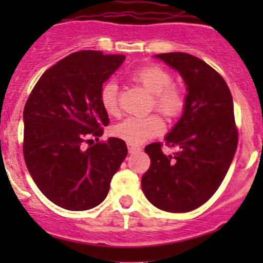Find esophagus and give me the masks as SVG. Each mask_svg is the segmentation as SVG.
<instances>
[{
    "label": "esophagus",
    "instance_id": "esophagus-1",
    "mask_svg": "<svg viewBox=\"0 0 263 263\" xmlns=\"http://www.w3.org/2000/svg\"><path fill=\"white\" fill-rule=\"evenodd\" d=\"M127 146H128V153H129V154L137 153V151L141 150V147H140V146H136V145H131V144H128V145H127Z\"/></svg>",
    "mask_w": 263,
    "mask_h": 263
}]
</instances>
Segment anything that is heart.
I'll use <instances>...</instances> for the list:
<instances>
[{
	"instance_id": "obj_1",
	"label": "heart",
	"mask_w": 263,
	"mask_h": 263,
	"mask_svg": "<svg viewBox=\"0 0 263 263\" xmlns=\"http://www.w3.org/2000/svg\"><path fill=\"white\" fill-rule=\"evenodd\" d=\"M132 78L154 95V105L164 116L173 118L182 112L184 98L181 90L172 85V75L168 71L150 65L135 71ZM117 89V84L113 81L105 82L100 89V104L108 115H116L118 109ZM163 131L164 123L158 116L128 117L112 128V134L116 137L131 145L142 144Z\"/></svg>"
}]
</instances>
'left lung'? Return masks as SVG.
<instances>
[{
    "label": "left lung",
    "mask_w": 263,
    "mask_h": 263,
    "mask_svg": "<svg viewBox=\"0 0 263 263\" xmlns=\"http://www.w3.org/2000/svg\"><path fill=\"white\" fill-rule=\"evenodd\" d=\"M154 57L181 75L187 94L181 118L165 136L166 144L178 151L165 155L159 142L147 145L151 165L141 187L155 208L187 213L216 192L234 158L238 132L233 98L224 79L200 58L182 52Z\"/></svg>",
    "instance_id": "8db88e82"
}]
</instances>
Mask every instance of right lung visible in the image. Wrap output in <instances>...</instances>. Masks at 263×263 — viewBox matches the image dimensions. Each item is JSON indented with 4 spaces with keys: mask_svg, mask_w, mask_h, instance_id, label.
<instances>
[{
    "mask_svg": "<svg viewBox=\"0 0 263 263\" xmlns=\"http://www.w3.org/2000/svg\"><path fill=\"white\" fill-rule=\"evenodd\" d=\"M126 60L98 50H80L42 75L24 108V158L31 178L60 208L84 211L104 201L110 181L127 156L126 142L84 146L102 136L109 117L100 89ZM98 140V139H95Z\"/></svg>",
    "mask_w": 263,
    "mask_h": 263,
    "instance_id": "1",
    "label": "right lung"
}]
</instances>
